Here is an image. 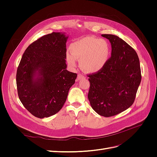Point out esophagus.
<instances>
[{"label": "esophagus", "mask_w": 157, "mask_h": 157, "mask_svg": "<svg viewBox=\"0 0 157 157\" xmlns=\"http://www.w3.org/2000/svg\"><path fill=\"white\" fill-rule=\"evenodd\" d=\"M77 78H78V80H81V79H82V78H84L85 77H84V76L83 75H82V74H78Z\"/></svg>", "instance_id": "obj_1"}]
</instances>
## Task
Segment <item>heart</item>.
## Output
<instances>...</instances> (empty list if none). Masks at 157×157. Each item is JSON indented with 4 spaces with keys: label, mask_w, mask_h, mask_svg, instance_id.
<instances>
[{
    "label": "heart",
    "mask_w": 157,
    "mask_h": 157,
    "mask_svg": "<svg viewBox=\"0 0 157 157\" xmlns=\"http://www.w3.org/2000/svg\"><path fill=\"white\" fill-rule=\"evenodd\" d=\"M71 54H66V60L71 67L80 59L82 68L88 73H96L105 67L110 58L111 46L103 39L88 36L74 42L70 46Z\"/></svg>",
    "instance_id": "heart-1"
}]
</instances>
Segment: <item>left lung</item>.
I'll return each mask as SVG.
<instances>
[{"label":"left lung","mask_w":157,"mask_h":157,"mask_svg":"<svg viewBox=\"0 0 157 157\" xmlns=\"http://www.w3.org/2000/svg\"><path fill=\"white\" fill-rule=\"evenodd\" d=\"M111 44V57L101 70L89 75L88 95L92 109L105 117L126 110L134 103L141 80L136 52L121 38L101 35Z\"/></svg>","instance_id":"1"}]
</instances>
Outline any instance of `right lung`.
I'll list each match as a JSON object with an SVG mask.
<instances>
[{
    "mask_svg": "<svg viewBox=\"0 0 157 157\" xmlns=\"http://www.w3.org/2000/svg\"><path fill=\"white\" fill-rule=\"evenodd\" d=\"M65 33L53 32L33 42L23 54L16 84L22 104L36 117L60 111L77 75L67 69Z\"/></svg>",
    "mask_w": 157,
    "mask_h": 157,
    "instance_id": "add662e5",
    "label": "right lung"
}]
</instances>
